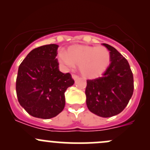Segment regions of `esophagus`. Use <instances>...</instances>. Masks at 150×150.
Masks as SVG:
<instances>
[{
  "label": "esophagus",
  "mask_w": 150,
  "mask_h": 150,
  "mask_svg": "<svg viewBox=\"0 0 150 150\" xmlns=\"http://www.w3.org/2000/svg\"><path fill=\"white\" fill-rule=\"evenodd\" d=\"M72 79L73 80H77L78 78V76L77 75H75V74H72Z\"/></svg>",
  "instance_id": "34e87169"
}]
</instances>
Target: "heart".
Returning a JSON list of instances; mask_svg holds the SVG:
<instances>
[{
    "instance_id": "1",
    "label": "heart",
    "mask_w": 150,
    "mask_h": 150,
    "mask_svg": "<svg viewBox=\"0 0 150 150\" xmlns=\"http://www.w3.org/2000/svg\"><path fill=\"white\" fill-rule=\"evenodd\" d=\"M58 60L65 69L78 65L83 76L86 78H99L105 72L110 64V53L103 46L73 45L67 52L60 51Z\"/></svg>"
}]
</instances>
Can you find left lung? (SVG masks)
<instances>
[{
	"label": "left lung",
	"mask_w": 150,
	"mask_h": 150,
	"mask_svg": "<svg viewBox=\"0 0 150 150\" xmlns=\"http://www.w3.org/2000/svg\"><path fill=\"white\" fill-rule=\"evenodd\" d=\"M110 51V66L102 77L87 80L86 104L91 112L102 117L120 113L134 92V77L129 64L114 47L102 43Z\"/></svg>",
	"instance_id": "1"
}]
</instances>
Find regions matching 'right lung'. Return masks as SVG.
Listing matches in <instances>:
<instances>
[{
	"label": "right lung",
	"mask_w": 150,
	"mask_h": 150,
	"mask_svg": "<svg viewBox=\"0 0 150 150\" xmlns=\"http://www.w3.org/2000/svg\"><path fill=\"white\" fill-rule=\"evenodd\" d=\"M57 44L32 50L18 69L16 91L18 101L35 117L49 119L64 110V93L74 84L72 75L59 69Z\"/></svg>",
	"instance_id": "1"
}]
</instances>
